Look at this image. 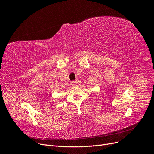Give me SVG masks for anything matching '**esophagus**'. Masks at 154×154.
I'll return each instance as SVG.
<instances>
[{"mask_svg":"<svg viewBox=\"0 0 154 154\" xmlns=\"http://www.w3.org/2000/svg\"><path fill=\"white\" fill-rule=\"evenodd\" d=\"M71 84H72V86H75L76 85V82L75 81H73V82H72Z\"/></svg>","mask_w":154,"mask_h":154,"instance_id":"esophagus-1","label":"esophagus"}]
</instances>
